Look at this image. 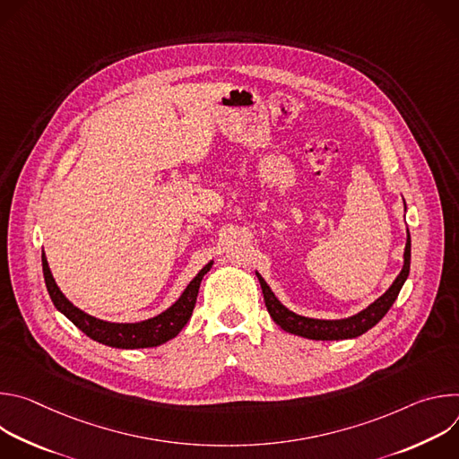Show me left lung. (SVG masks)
Instances as JSON below:
<instances>
[{"instance_id":"left-lung-1","label":"left lung","mask_w":459,"mask_h":459,"mask_svg":"<svg viewBox=\"0 0 459 459\" xmlns=\"http://www.w3.org/2000/svg\"><path fill=\"white\" fill-rule=\"evenodd\" d=\"M409 271H411V234H407L403 269L398 274V278L394 280V283H392L388 287V290L383 296H379L374 303H370L367 308H363L361 312H358L351 317H343V319H316V317L299 316V314L289 310L285 305H281V301L274 296V292L271 290V287L267 285V281L264 278H261L257 273H255V276L259 280L261 290H264V299H265L271 317L281 326L283 331L301 336V338L326 342V340L358 338V336L365 334L368 329H372V326L388 312L392 303L396 301V298L409 276Z\"/></svg>"}]
</instances>
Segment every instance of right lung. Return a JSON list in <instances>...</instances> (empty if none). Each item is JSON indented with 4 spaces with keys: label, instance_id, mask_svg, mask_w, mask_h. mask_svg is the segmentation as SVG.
<instances>
[{
    "label": "right lung",
    "instance_id": "obj_1",
    "mask_svg": "<svg viewBox=\"0 0 459 459\" xmlns=\"http://www.w3.org/2000/svg\"><path fill=\"white\" fill-rule=\"evenodd\" d=\"M41 265H43L45 285L54 307L63 316H67L83 334H87L91 340L98 343H103L114 349H147V347H158L176 338L181 333V329L192 316L195 298H198L200 283L204 276L211 271L212 261L195 274V278L186 285L179 299L172 303L165 312L138 323H110L80 310L67 298H65V294L56 285L47 264L45 252L41 254Z\"/></svg>",
    "mask_w": 459,
    "mask_h": 459
}]
</instances>
